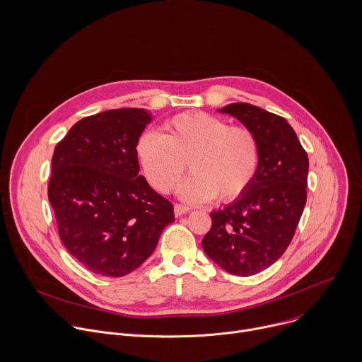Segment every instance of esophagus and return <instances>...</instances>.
I'll return each instance as SVG.
<instances>
[{
    "mask_svg": "<svg viewBox=\"0 0 362 362\" xmlns=\"http://www.w3.org/2000/svg\"><path fill=\"white\" fill-rule=\"evenodd\" d=\"M190 211V208H187V206H185V204H180V203H176L175 204V215L179 218V216H182V215H185V214H187Z\"/></svg>",
    "mask_w": 362,
    "mask_h": 362,
    "instance_id": "1",
    "label": "esophagus"
}]
</instances>
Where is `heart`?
Returning a JSON list of instances; mask_svg holds the SVG:
<instances>
[{"mask_svg": "<svg viewBox=\"0 0 362 362\" xmlns=\"http://www.w3.org/2000/svg\"><path fill=\"white\" fill-rule=\"evenodd\" d=\"M136 156L150 185L162 193L177 187L187 162L193 173L180 186L183 199L204 202L218 196L228 202L239 197L253 180L259 143L246 127L193 112L168 120L162 134H143Z\"/></svg>", "mask_w": 362, "mask_h": 362, "instance_id": "b5f03b06", "label": "heart"}]
</instances>
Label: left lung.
Wrapping results in <instances>:
<instances>
[{
	"instance_id": "obj_1",
	"label": "left lung",
	"mask_w": 362,
	"mask_h": 362,
	"mask_svg": "<svg viewBox=\"0 0 362 362\" xmlns=\"http://www.w3.org/2000/svg\"><path fill=\"white\" fill-rule=\"evenodd\" d=\"M236 117L259 143V165L249 187L211 214L202 247L222 269L238 276L259 274L289 246L306 202L308 156L291 124L249 103L219 110Z\"/></svg>"
}]
</instances>
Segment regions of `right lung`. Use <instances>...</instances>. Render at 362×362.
<instances>
[{"mask_svg":"<svg viewBox=\"0 0 362 362\" xmlns=\"http://www.w3.org/2000/svg\"><path fill=\"white\" fill-rule=\"evenodd\" d=\"M151 115L116 109L77 122L56 146L48 200L60 239L88 271L137 269L175 221L173 204L139 176L136 144Z\"/></svg>","mask_w":362,"mask_h":362,"instance_id":"right-lung-1","label":"right lung"}]
</instances>
